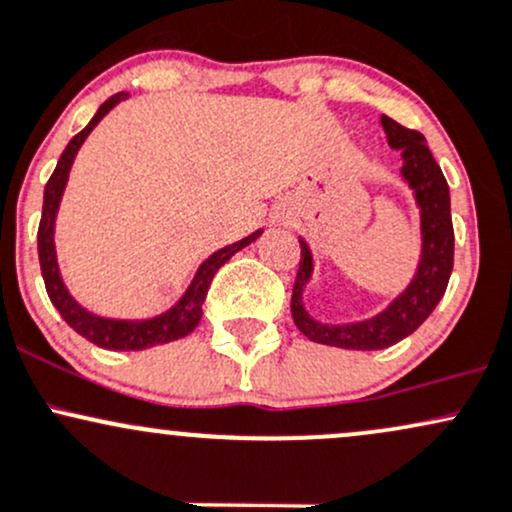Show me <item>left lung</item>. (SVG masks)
<instances>
[{
	"label": "left lung",
	"mask_w": 512,
	"mask_h": 512,
	"mask_svg": "<svg viewBox=\"0 0 512 512\" xmlns=\"http://www.w3.org/2000/svg\"><path fill=\"white\" fill-rule=\"evenodd\" d=\"M387 142L399 149L404 166L401 176L409 183L416 203L421 208V261L413 280L396 300L377 317L355 321V324H321L304 309L302 292L312 278V254L307 241L300 239V268L292 287V319L309 341L348 350H380L399 343L426 321L445 295L455 263V229L450 215V188L442 176L438 162L426 145V137L409 130L389 116H382Z\"/></svg>",
	"instance_id": "obj_1"
}]
</instances>
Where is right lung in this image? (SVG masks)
<instances>
[{
    "label": "right lung",
    "mask_w": 512,
    "mask_h": 512,
    "mask_svg": "<svg viewBox=\"0 0 512 512\" xmlns=\"http://www.w3.org/2000/svg\"><path fill=\"white\" fill-rule=\"evenodd\" d=\"M123 99H128L125 91L111 96L106 103H101V108L96 111V116L91 118V123L86 125L82 132L72 137L70 145L65 147L62 152L60 162H57L53 176L50 181L45 183V193H43V215H40V225H38V258H40V273H43L45 280V290H48L50 302L55 304V309L60 312V317L72 326L79 336H84L86 341H91L94 346L106 348V350H142L149 346H159V343H169L176 341V338L188 336L195 326H198L200 317H203V302L205 295H208V287L215 278V273L220 271V266L232 258L237 251L249 246L251 241H256L261 237L263 229L249 234L237 244L225 246V249L215 251L208 261H203V266L198 268L195 273L193 283L188 285L186 295L181 297L169 312L159 314L154 319H145V321H125V319H103L96 317V314L86 312L82 304H77V300L70 295L65 283L60 278V268H57V256H55V215L57 208H60L62 193H65L67 186V176H70L72 162L77 157L79 147L82 142L89 137V132L99 125V120L111 111L116 103Z\"/></svg>",
    "instance_id": "obj_1"
}]
</instances>
